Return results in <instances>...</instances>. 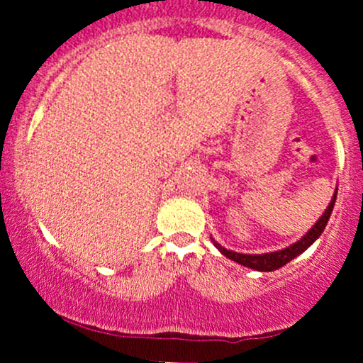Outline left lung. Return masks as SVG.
<instances>
[{"instance_id": "obj_1", "label": "left lung", "mask_w": 363, "mask_h": 363, "mask_svg": "<svg viewBox=\"0 0 363 363\" xmlns=\"http://www.w3.org/2000/svg\"><path fill=\"white\" fill-rule=\"evenodd\" d=\"M335 196H337V191H335L334 199H332V202L327 207V211H325L323 216H321V218L316 221V225H314L313 228H311L309 232H307L306 235L298 240V242L291 244V246L286 247V250H281L276 252H267V255H240V252L225 250V247H221L219 244L214 242L216 247H218V250L221 251L226 258L233 259V262L240 263V265L250 267V269H255V270H262V272H272V270H277L279 267L286 265L288 262H291V259H294L295 256H298L300 252L306 251L307 247H309L311 244H313L314 240H316L318 237L323 233L325 226H327L328 219H330L332 211H334Z\"/></svg>"}]
</instances>
